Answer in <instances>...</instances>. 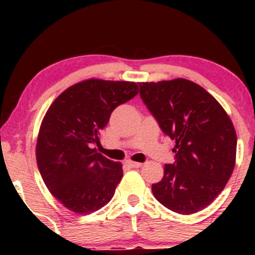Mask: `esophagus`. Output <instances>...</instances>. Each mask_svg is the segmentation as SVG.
I'll return each mask as SVG.
<instances>
[{"mask_svg":"<svg viewBox=\"0 0 255 255\" xmlns=\"http://www.w3.org/2000/svg\"><path fill=\"white\" fill-rule=\"evenodd\" d=\"M127 165L130 166V168H140L142 164L141 163H137V162H131V160H127Z\"/></svg>","mask_w":255,"mask_h":255,"instance_id":"esophagus-1","label":"esophagus"}]
</instances>
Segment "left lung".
<instances>
[{
	"label": "left lung",
	"instance_id": "obj_1",
	"mask_svg": "<svg viewBox=\"0 0 255 255\" xmlns=\"http://www.w3.org/2000/svg\"><path fill=\"white\" fill-rule=\"evenodd\" d=\"M140 97L164 134L175 140V162L152 184L154 198L181 215L205 209L233 174L236 133L222 105L186 79L140 83Z\"/></svg>",
	"mask_w": 255,
	"mask_h": 255
}]
</instances>
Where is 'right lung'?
I'll list each match as a JSON object with an SVG mask.
<instances>
[{
  "instance_id": "add662e5",
  "label": "right lung",
  "mask_w": 255,
  "mask_h": 255,
  "mask_svg": "<svg viewBox=\"0 0 255 255\" xmlns=\"http://www.w3.org/2000/svg\"><path fill=\"white\" fill-rule=\"evenodd\" d=\"M136 95L135 83L90 79L67 89L46 111L37 141L38 169L51 194L71 211H98L115 194L122 164L93 146L111 113Z\"/></svg>"
}]
</instances>
